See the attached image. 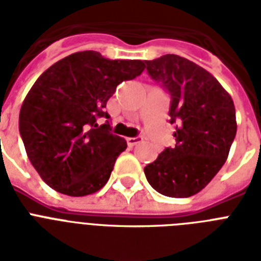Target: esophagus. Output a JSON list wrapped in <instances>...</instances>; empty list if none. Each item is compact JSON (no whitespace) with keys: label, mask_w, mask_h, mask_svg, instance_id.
<instances>
[{"label":"esophagus","mask_w":261,"mask_h":261,"mask_svg":"<svg viewBox=\"0 0 261 261\" xmlns=\"http://www.w3.org/2000/svg\"><path fill=\"white\" fill-rule=\"evenodd\" d=\"M126 141H127V145H128L130 147H133L135 146L137 143L142 142V138H141V137H134V138H127Z\"/></svg>","instance_id":"34e87169"}]
</instances>
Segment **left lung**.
<instances>
[{
    "label": "left lung",
    "instance_id": "obj_1",
    "mask_svg": "<svg viewBox=\"0 0 261 261\" xmlns=\"http://www.w3.org/2000/svg\"><path fill=\"white\" fill-rule=\"evenodd\" d=\"M151 79L171 94L174 147L145 167L149 184L171 198L202 191L226 161L234 141V102L214 75L174 54L145 61Z\"/></svg>",
    "mask_w": 261,
    "mask_h": 261
}]
</instances>
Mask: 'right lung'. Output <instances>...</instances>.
<instances>
[{
  "mask_svg": "<svg viewBox=\"0 0 261 261\" xmlns=\"http://www.w3.org/2000/svg\"><path fill=\"white\" fill-rule=\"evenodd\" d=\"M142 61L107 59L81 51L55 62L22 101L18 130L31 164L47 186L69 196H85L106 186L127 143L98 126L108 98L123 81L138 77Z\"/></svg>",
  "mask_w": 261,
  "mask_h": 261,
  "instance_id": "obj_1",
  "label": "right lung"
}]
</instances>
